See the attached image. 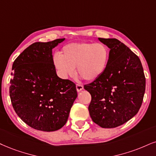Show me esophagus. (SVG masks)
Wrapping results in <instances>:
<instances>
[{"label":"esophagus","instance_id":"34e87169","mask_svg":"<svg viewBox=\"0 0 156 156\" xmlns=\"http://www.w3.org/2000/svg\"><path fill=\"white\" fill-rule=\"evenodd\" d=\"M76 91L77 92H80L82 91V90H83V86L82 85V84H76Z\"/></svg>","mask_w":156,"mask_h":156}]
</instances>
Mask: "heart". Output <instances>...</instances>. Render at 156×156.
Masks as SVG:
<instances>
[{
  "label": "heart",
  "mask_w": 156,
  "mask_h": 156,
  "mask_svg": "<svg viewBox=\"0 0 156 156\" xmlns=\"http://www.w3.org/2000/svg\"><path fill=\"white\" fill-rule=\"evenodd\" d=\"M111 52L101 43H72L62 48L61 54L55 53L53 61L59 76L67 79L76 72L87 81H93L106 70Z\"/></svg>",
  "instance_id": "heart-1"
}]
</instances>
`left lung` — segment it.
Listing matches in <instances>:
<instances>
[{"label": "left lung", "mask_w": 156, "mask_h": 156, "mask_svg": "<svg viewBox=\"0 0 156 156\" xmlns=\"http://www.w3.org/2000/svg\"><path fill=\"white\" fill-rule=\"evenodd\" d=\"M110 48V61L102 76L84 88L91 95L88 110L95 124L115 128L139 111L145 91V77L139 57L116 38H98Z\"/></svg>", "instance_id": "1"}]
</instances>
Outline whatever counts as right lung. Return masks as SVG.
Segmentation results:
<instances>
[{
    "instance_id": "right-lung-1",
    "label": "right lung",
    "mask_w": 156,
    "mask_h": 156,
    "mask_svg": "<svg viewBox=\"0 0 156 156\" xmlns=\"http://www.w3.org/2000/svg\"><path fill=\"white\" fill-rule=\"evenodd\" d=\"M65 38L34 43L13 63L9 93L15 112L35 129L53 132L68 120L77 97L76 84L57 76L52 50Z\"/></svg>"
}]
</instances>
